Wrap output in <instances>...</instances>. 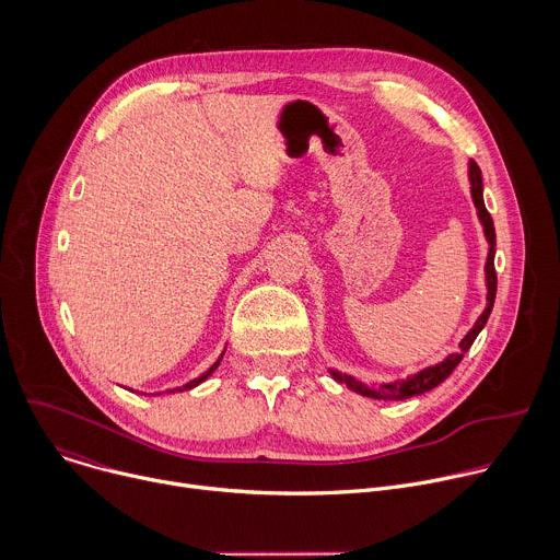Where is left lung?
Instances as JSON below:
<instances>
[{"instance_id": "1", "label": "left lung", "mask_w": 560, "mask_h": 560, "mask_svg": "<svg viewBox=\"0 0 560 560\" xmlns=\"http://www.w3.org/2000/svg\"><path fill=\"white\" fill-rule=\"evenodd\" d=\"M468 177H470V194H472V202H475V209H477V215H479V222L483 226V235L490 244L488 248V259H486V288H488V305L486 310L481 312V316L477 318V323L472 325V329L462 338L459 342V351L457 353H451L446 355L440 364H433V366H427L422 371H418V374L409 376L407 381H398V383H389V385H381L376 389H371L362 383H358L355 378L351 376H340L338 371H331V376L340 383H345L351 392L360 394V396H366V398H376V400H407V398H413V396H422L431 389H435L440 383H444L451 374L453 369L462 362L464 353L470 349V345L475 342L477 334L483 329V325L488 323V316L492 312V305H494V296H497V272H494V246H497V235H494V224H492V218L490 213L486 211V205H483V182H481V168L477 166L475 160L468 162Z\"/></svg>"}]
</instances>
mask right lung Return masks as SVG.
I'll return each instance as SVG.
<instances>
[{
  "mask_svg": "<svg viewBox=\"0 0 560 560\" xmlns=\"http://www.w3.org/2000/svg\"><path fill=\"white\" fill-rule=\"evenodd\" d=\"M222 355H224V353H222ZM222 355H220V360H222ZM220 360H218V362H213V366H211L209 371H205V374H202L200 378H196V381H191V383H186L184 387H179V389H173V392H186V389H194V387H198L200 383H205V381H207V378L213 374V371L220 366Z\"/></svg>",
  "mask_w": 560,
  "mask_h": 560,
  "instance_id": "add662e5",
  "label": "right lung"
}]
</instances>
